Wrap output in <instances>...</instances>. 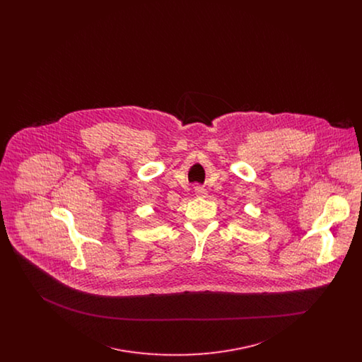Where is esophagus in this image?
Instances as JSON below:
<instances>
[{
    "mask_svg": "<svg viewBox=\"0 0 362 362\" xmlns=\"http://www.w3.org/2000/svg\"><path fill=\"white\" fill-rule=\"evenodd\" d=\"M194 194H195V197H198V198H206L207 197V191L204 189V187H201V186H195L194 187Z\"/></svg>",
    "mask_w": 362,
    "mask_h": 362,
    "instance_id": "1",
    "label": "esophagus"
}]
</instances>
